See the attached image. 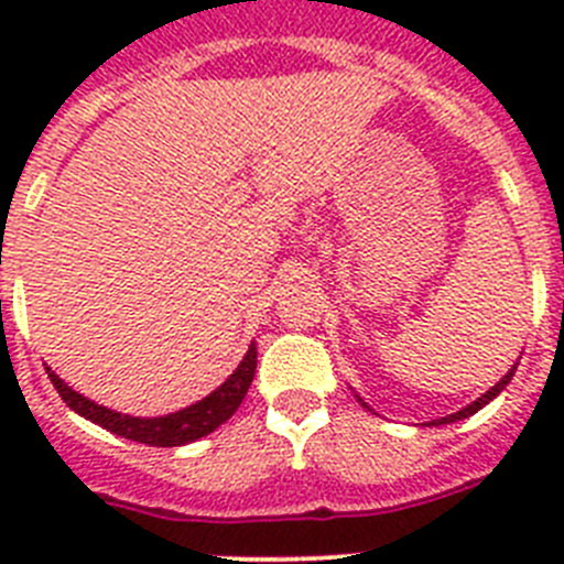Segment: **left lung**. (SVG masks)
Segmentation results:
<instances>
[{"mask_svg": "<svg viewBox=\"0 0 564 564\" xmlns=\"http://www.w3.org/2000/svg\"><path fill=\"white\" fill-rule=\"evenodd\" d=\"M514 370H517V364H514V367H511V370L506 372V376L500 378V381L495 383V387H491V390H488V392H482V395L477 398V401L466 403V406H463V410L452 412V415H446V417H437V421H432V426H443V423H455V421H463V417H468V415H475L477 410H482V406H486V403H491V401H495L497 395H500L502 390H506V387H508V381H511V378H514ZM356 398H358V395H356ZM358 401H361V398H358ZM361 406H367V403L361 401ZM367 410H370V406H367Z\"/></svg>", "mask_w": 564, "mask_h": 564, "instance_id": "left-lung-1", "label": "left lung"}]
</instances>
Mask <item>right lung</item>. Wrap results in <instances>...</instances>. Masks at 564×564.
Returning <instances> with one entry per match:
<instances>
[{"label": "right lung", "mask_w": 564, "mask_h": 564, "mask_svg": "<svg viewBox=\"0 0 564 564\" xmlns=\"http://www.w3.org/2000/svg\"><path fill=\"white\" fill-rule=\"evenodd\" d=\"M253 372H257V344L248 347V352L242 356L237 370H234L217 390L208 392L203 401L192 403L186 410L169 412V415L161 417H134L121 415V412L107 410L101 403L89 401L82 392L67 387V383L47 367L50 381H53V387H56L58 395H62V401L67 403L69 410L78 412V415L87 417V421L98 423V426L109 430L112 435L147 443V446H186V443L200 441L208 432L223 426V423L237 412L242 398H246L248 387H251L253 381Z\"/></svg>", "instance_id": "1"}]
</instances>
